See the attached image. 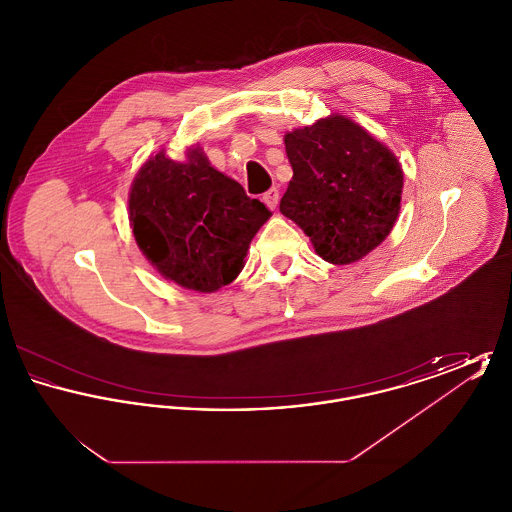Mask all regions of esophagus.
<instances>
[{"label":"esophagus","instance_id":"1","mask_svg":"<svg viewBox=\"0 0 512 512\" xmlns=\"http://www.w3.org/2000/svg\"><path fill=\"white\" fill-rule=\"evenodd\" d=\"M263 201H265V205H267L268 209H276L278 207V201H280V192L276 190V188H270L267 194L263 195Z\"/></svg>","mask_w":512,"mask_h":512}]
</instances>
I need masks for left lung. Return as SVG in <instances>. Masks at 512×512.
Here are the masks:
<instances>
[{
  "mask_svg": "<svg viewBox=\"0 0 512 512\" xmlns=\"http://www.w3.org/2000/svg\"><path fill=\"white\" fill-rule=\"evenodd\" d=\"M293 176L280 213L332 265L361 261L390 236L401 209L403 169L390 147L345 115L284 136Z\"/></svg>",
  "mask_w": 512,
  "mask_h": 512,
  "instance_id": "1",
  "label": "left lung"
}]
</instances>
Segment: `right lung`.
Segmentation results:
<instances>
[{
	"label": "right lung",
	"instance_id": "1",
	"mask_svg": "<svg viewBox=\"0 0 512 512\" xmlns=\"http://www.w3.org/2000/svg\"><path fill=\"white\" fill-rule=\"evenodd\" d=\"M270 215L199 146L188 147L184 161L165 151L149 157L128 194L140 251L163 278L192 292L213 293L234 282Z\"/></svg>",
	"mask_w": 512,
	"mask_h": 512
}]
</instances>
